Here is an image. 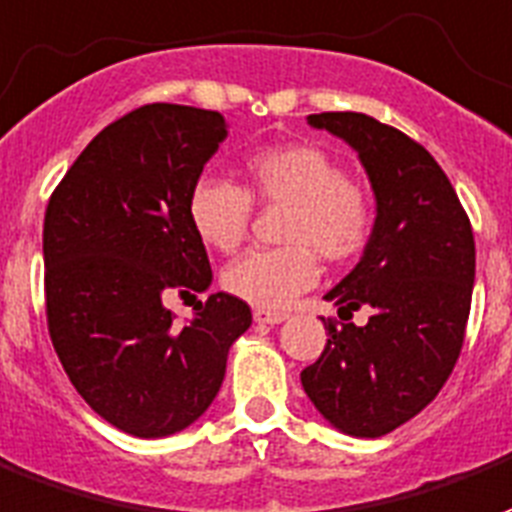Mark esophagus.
<instances>
[{
  "label": "esophagus",
  "instance_id": "34e87169",
  "mask_svg": "<svg viewBox=\"0 0 512 512\" xmlns=\"http://www.w3.org/2000/svg\"><path fill=\"white\" fill-rule=\"evenodd\" d=\"M286 318H288L286 313H275V310H264V307H259V310H253V321H256V324L275 326V324H283Z\"/></svg>",
  "mask_w": 512,
  "mask_h": 512
}]
</instances>
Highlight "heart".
<instances>
[{
  "mask_svg": "<svg viewBox=\"0 0 512 512\" xmlns=\"http://www.w3.org/2000/svg\"><path fill=\"white\" fill-rule=\"evenodd\" d=\"M245 187L224 178H202L188 199V218L199 240L234 253L248 237L253 202L286 205L280 240L272 251H251L232 261L224 286L234 297L264 310L288 307L321 275L318 253L351 261L364 253L375 232V202L359 180L345 175L332 153L310 142L261 148L245 159Z\"/></svg>",
  "mask_w": 512,
  "mask_h": 512,
  "instance_id": "obj_1",
  "label": "heart"
}]
</instances>
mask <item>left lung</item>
<instances>
[{"label": "left lung", "instance_id": "1", "mask_svg": "<svg viewBox=\"0 0 512 512\" xmlns=\"http://www.w3.org/2000/svg\"><path fill=\"white\" fill-rule=\"evenodd\" d=\"M359 153L375 194V232L359 264L324 299L345 324L302 386L351 437H383L432 402L459 359L475 283V237L451 180L424 145L364 113L307 115ZM370 306L364 327L347 315Z\"/></svg>", "mask_w": 512, "mask_h": 512}]
</instances>
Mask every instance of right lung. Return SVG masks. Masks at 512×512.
Wrapping results in <instances>:
<instances>
[{
	"instance_id": "obj_1",
	"label": "right lung",
	"mask_w": 512,
	"mask_h": 512,
	"mask_svg": "<svg viewBox=\"0 0 512 512\" xmlns=\"http://www.w3.org/2000/svg\"><path fill=\"white\" fill-rule=\"evenodd\" d=\"M226 134L215 110L137 107L88 142L45 210L53 348L88 407L134 437L194 424L251 326V307L224 291L183 326L164 307L169 291L194 297L213 283L188 199Z\"/></svg>"
}]
</instances>
